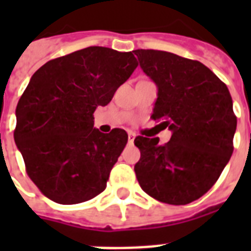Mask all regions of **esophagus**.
Listing matches in <instances>:
<instances>
[{"instance_id":"esophagus-1","label":"esophagus","mask_w":251,"mask_h":251,"mask_svg":"<svg viewBox=\"0 0 251 251\" xmlns=\"http://www.w3.org/2000/svg\"><path fill=\"white\" fill-rule=\"evenodd\" d=\"M134 139H135V133L130 131V133H129V142H130V143H133Z\"/></svg>"}]
</instances>
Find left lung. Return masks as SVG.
Masks as SVG:
<instances>
[{
    "label": "left lung",
    "mask_w": 251,
    "mask_h": 251,
    "mask_svg": "<svg viewBox=\"0 0 251 251\" xmlns=\"http://www.w3.org/2000/svg\"><path fill=\"white\" fill-rule=\"evenodd\" d=\"M157 86L152 118L171 141L135 138L141 159L134 171L143 191L168 204H187L206 194L233 152L237 118L228 87L199 61L153 49L134 50Z\"/></svg>",
    "instance_id": "obj_1"
}]
</instances>
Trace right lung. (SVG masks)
Returning a JSON list of instances; mask_svg holds the SVG:
<instances>
[{
	"mask_svg": "<svg viewBox=\"0 0 251 251\" xmlns=\"http://www.w3.org/2000/svg\"><path fill=\"white\" fill-rule=\"evenodd\" d=\"M137 66L131 52L88 47L48 61L33 74L18 101L14 141L27 175L47 198L75 204L105 190L127 134L100 133L94 112Z\"/></svg>",
	"mask_w": 251,
	"mask_h": 251,
	"instance_id": "add662e5",
	"label": "right lung"
}]
</instances>
